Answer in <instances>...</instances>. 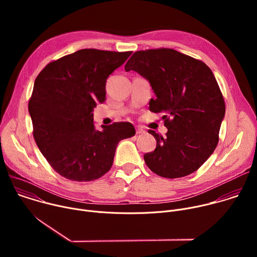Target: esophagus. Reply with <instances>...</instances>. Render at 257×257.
<instances>
[{
    "label": "esophagus",
    "mask_w": 257,
    "mask_h": 257,
    "mask_svg": "<svg viewBox=\"0 0 257 257\" xmlns=\"http://www.w3.org/2000/svg\"><path fill=\"white\" fill-rule=\"evenodd\" d=\"M144 133H145V130H143L142 128L140 127L136 128V134H144Z\"/></svg>",
    "instance_id": "1"
}]
</instances>
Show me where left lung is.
I'll return each mask as SVG.
<instances>
[{
  "mask_svg": "<svg viewBox=\"0 0 257 257\" xmlns=\"http://www.w3.org/2000/svg\"><path fill=\"white\" fill-rule=\"evenodd\" d=\"M148 79L156 93L150 111L164 113L163 137L153 130L157 148L144 161L157 175L174 179L197 171L218 142L226 105L206 64L173 49L135 52L125 65Z\"/></svg>",
  "mask_w": 257,
  "mask_h": 257,
  "instance_id": "8db88e82",
  "label": "left lung"
}]
</instances>
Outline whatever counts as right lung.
Masks as SVG:
<instances>
[{"instance_id": "1", "label": "right lung", "mask_w": 257, "mask_h": 257, "mask_svg": "<svg viewBox=\"0 0 257 257\" xmlns=\"http://www.w3.org/2000/svg\"><path fill=\"white\" fill-rule=\"evenodd\" d=\"M132 52L83 49L49 63L36 77L28 111L33 138L62 177L93 181L111 169L118 143L135 135L129 122L93 125V107L105 100V82Z\"/></svg>"}]
</instances>
